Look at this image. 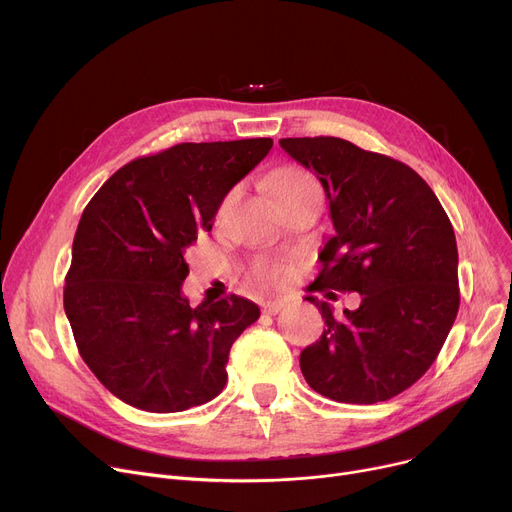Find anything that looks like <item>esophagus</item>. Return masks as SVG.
<instances>
[{
    "instance_id": "obj_1",
    "label": "esophagus",
    "mask_w": 512,
    "mask_h": 512,
    "mask_svg": "<svg viewBox=\"0 0 512 512\" xmlns=\"http://www.w3.org/2000/svg\"><path fill=\"white\" fill-rule=\"evenodd\" d=\"M284 301L282 299H276V301H267V303H263V313H267V315H276V313H280L282 309H284Z\"/></svg>"
}]
</instances>
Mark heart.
Segmentation results:
<instances>
[{"mask_svg":"<svg viewBox=\"0 0 512 512\" xmlns=\"http://www.w3.org/2000/svg\"><path fill=\"white\" fill-rule=\"evenodd\" d=\"M303 184H315V180L311 176L303 174V172H288L276 184V197L286 193L288 188L303 186ZM238 193H240L238 186L230 188V191L226 193V197L222 199V203L218 207V220H226L228 218V213L232 211V207H234V203L238 199ZM286 274H288V265L286 263H280V261H259L257 263V278H261V280L280 282V280H284Z\"/></svg>","mask_w":512,"mask_h":512,"instance_id":"b5f03b06","label":"heart"}]
</instances>
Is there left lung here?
<instances>
[{
  "label": "left lung",
  "instance_id": "1",
  "mask_svg": "<svg viewBox=\"0 0 512 512\" xmlns=\"http://www.w3.org/2000/svg\"><path fill=\"white\" fill-rule=\"evenodd\" d=\"M321 182L334 234L319 253L311 290L359 292L336 319L330 303L305 297L326 319L301 353L321 396L373 405L413 386L432 367L459 313V251L446 211L427 182L392 157L336 137L280 139Z\"/></svg>",
  "mask_w": 512,
  "mask_h": 512
}]
</instances>
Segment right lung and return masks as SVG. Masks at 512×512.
I'll list each match as a JSON object with an SVG mask.
<instances>
[{
  "label": "right lung",
  "mask_w": 512,
  "mask_h": 512,
  "mask_svg": "<svg viewBox=\"0 0 512 512\" xmlns=\"http://www.w3.org/2000/svg\"><path fill=\"white\" fill-rule=\"evenodd\" d=\"M272 145L180 143L130 161L85 207L64 309L80 357L126 405L178 413L224 390L230 348L261 311L236 294L188 305L184 253Z\"/></svg>",
  "instance_id": "obj_1"
}]
</instances>
